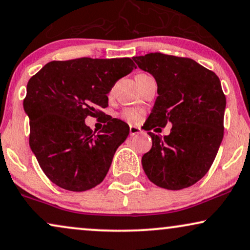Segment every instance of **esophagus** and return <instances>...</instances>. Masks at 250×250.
<instances>
[{"instance_id": "esophagus-1", "label": "esophagus", "mask_w": 250, "mask_h": 250, "mask_svg": "<svg viewBox=\"0 0 250 250\" xmlns=\"http://www.w3.org/2000/svg\"><path fill=\"white\" fill-rule=\"evenodd\" d=\"M129 131H130V136H137L139 134H142L143 130L139 127H136V125H130L129 128Z\"/></svg>"}]
</instances>
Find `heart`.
<instances>
[{
    "label": "heart",
    "instance_id": "b5f03b06",
    "mask_svg": "<svg viewBox=\"0 0 250 250\" xmlns=\"http://www.w3.org/2000/svg\"><path fill=\"white\" fill-rule=\"evenodd\" d=\"M121 116L125 120V121L135 123V122H137L139 119H141V113H139V111H137V109H135V108H127L122 112Z\"/></svg>",
    "mask_w": 250,
    "mask_h": 250
}]
</instances>
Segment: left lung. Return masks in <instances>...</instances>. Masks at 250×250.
<instances>
[{
	"instance_id": "8db88e82",
	"label": "left lung",
	"mask_w": 250,
	"mask_h": 250,
	"mask_svg": "<svg viewBox=\"0 0 250 250\" xmlns=\"http://www.w3.org/2000/svg\"><path fill=\"white\" fill-rule=\"evenodd\" d=\"M134 61L158 84L145 130L172 125L164 138L148 132L152 148L143 155V169L162 188L192 186L208 172L223 139L226 99L221 81L189 58L155 52Z\"/></svg>"
}]
</instances>
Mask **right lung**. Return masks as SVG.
Instances as JSON below:
<instances>
[{
	"mask_svg": "<svg viewBox=\"0 0 250 250\" xmlns=\"http://www.w3.org/2000/svg\"><path fill=\"white\" fill-rule=\"evenodd\" d=\"M136 65L130 58L50 62L29 79L24 109L29 146L40 167L59 188L82 192L104 181L129 125L108 119L97 135L84 120L101 115L115 82Z\"/></svg>",
	"mask_w": 250,
	"mask_h": 250,
	"instance_id": "1",
	"label": "right lung"
}]
</instances>
